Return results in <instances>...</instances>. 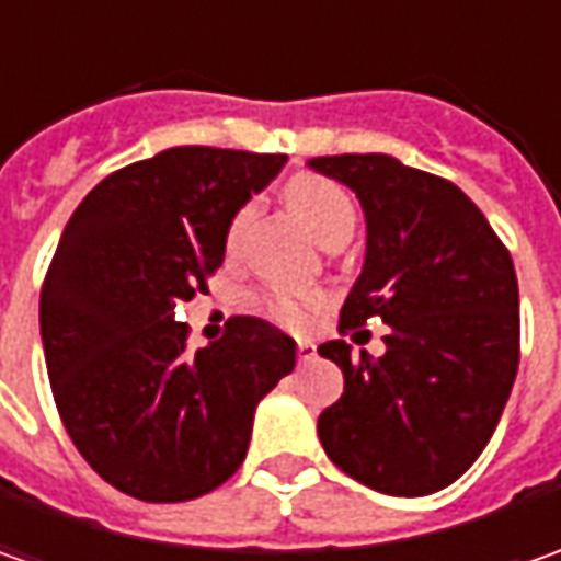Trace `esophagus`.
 I'll use <instances>...</instances> for the list:
<instances>
[{
  "label": "esophagus",
  "instance_id": "34e87169",
  "mask_svg": "<svg viewBox=\"0 0 561 561\" xmlns=\"http://www.w3.org/2000/svg\"><path fill=\"white\" fill-rule=\"evenodd\" d=\"M296 358H299V362H312L314 358L312 340H299V343H296Z\"/></svg>",
  "mask_w": 561,
  "mask_h": 561
}]
</instances>
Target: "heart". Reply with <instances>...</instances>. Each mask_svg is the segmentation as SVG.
<instances>
[{
  "label": "heart",
  "mask_w": 561,
  "mask_h": 561,
  "mask_svg": "<svg viewBox=\"0 0 561 561\" xmlns=\"http://www.w3.org/2000/svg\"><path fill=\"white\" fill-rule=\"evenodd\" d=\"M284 199L296 211V218L309 227L324 247L334 243V240H350L353 230H356V208H353V199L334 181H324L318 174H299V178H293L290 184H287ZM252 211H255L252 203L240 205L233 211L230 227H227V247L230 249L243 240V230H247ZM324 306H328V296L321 290L259 293V309L268 314L271 321H277V324H284L290 331L309 328V321Z\"/></svg>",
  "instance_id": "heart-1"
}]
</instances>
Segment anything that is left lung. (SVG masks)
<instances>
[{
  "instance_id": "1",
  "label": "left lung",
  "mask_w": 561,
  "mask_h": 561,
  "mask_svg": "<svg viewBox=\"0 0 561 561\" xmlns=\"http://www.w3.org/2000/svg\"><path fill=\"white\" fill-rule=\"evenodd\" d=\"M368 221V252L336 331L390 324L380 358L318 346L346 387L318 419L328 459L358 484L424 496L459 481L493 437L522 358L518 277L484 211L390 156H321ZM368 334V331H362ZM362 334H356V340Z\"/></svg>"
}]
</instances>
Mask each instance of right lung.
<instances>
[{
  "label": "right lung",
  "mask_w": 561,
  "mask_h": 561,
  "mask_svg": "<svg viewBox=\"0 0 561 561\" xmlns=\"http://www.w3.org/2000/svg\"><path fill=\"white\" fill-rule=\"evenodd\" d=\"M287 156L174 146L127 164L77 205L39 290L55 409L102 481L142 503H186L243 465L259 399L296 346L233 314L190 350L174 312L225 262L230 218Z\"/></svg>",
  "instance_id": "obj_1"
}]
</instances>
